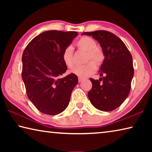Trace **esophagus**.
<instances>
[{
    "instance_id": "34e87169",
    "label": "esophagus",
    "mask_w": 152,
    "mask_h": 152,
    "mask_svg": "<svg viewBox=\"0 0 152 152\" xmlns=\"http://www.w3.org/2000/svg\"><path fill=\"white\" fill-rule=\"evenodd\" d=\"M82 80H83V78H80V77H78V82H80L82 81Z\"/></svg>"
}]
</instances>
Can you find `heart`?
I'll return each mask as SVG.
<instances>
[{
  "label": "heart",
  "mask_w": 152,
  "mask_h": 152,
  "mask_svg": "<svg viewBox=\"0 0 152 152\" xmlns=\"http://www.w3.org/2000/svg\"><path fill=\"white\" fill-rule=\"evenodd\" d=\"M76 45L80 50L86 51L85 61H91L84 65L76 66L72 70V72L80 78H86L91 76L96 70L97 65L101 64L104 60V54L101 50L97 48V43L92 38L84 36L79 39L76 42ZM61 59L66 66L68 68H72L74 66L73 57V48L71 46L64 49L61 53ZM93 61L94 62H92Z\"/></svg>",
  "instance_id": "obj_1"
}]
</instances>
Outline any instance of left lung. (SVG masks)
I'll list each match as a JSON object with an SVG mask.
<instances>
[{
  "mask_svg": "<svg viewBox=\"0 0 152 152\" xmlns=\"http://www.w3.org/2000/svg\"><path fill=\"white\" fill-rule=\"evenodd\" d=\"M92 36L102 47L104 60L100 68L99 80L91 78L90 101L103 111L116 109L127 99L134 74L132 54L123 41L107 31L84 32Z\"/></svg>",
  "mask_w": 152,
  "mask_h": 152,
  "instance_id": "1",
  "label": "left lung"
}]
</instances>
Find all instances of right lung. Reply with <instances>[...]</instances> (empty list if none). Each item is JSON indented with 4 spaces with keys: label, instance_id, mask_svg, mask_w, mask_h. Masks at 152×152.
<instances>
[{
    "label": "right lung",
    "instance_id": "add662e5",
    "mask_svg": "<svg viewBox=\"0 0 152 152\" xmlns=\"http://www.w3.org/2000/svg\"><path fill=\"white\" fill-rule=\"evenodd\" d=\"M77 35L76 31H47L31 41L23 53L21 76L27 95L44 114L63 112L78 84L73 73L61 77L67 70L61 53Z\"/></svg>",
    "mask_w": 152,
    "mask_h": 152
}]
</instances>
